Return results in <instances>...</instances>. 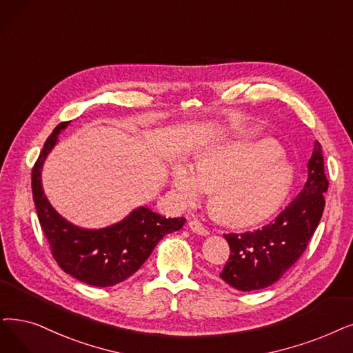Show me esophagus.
I'll list each match as a JSON object with an SVG mask.
<instances>
[{"instance_id": "obj_1", "label": "esophagus", "mask_w": 353, "mask_h": 353, "mask_svg": "<svg viewBox=\"0 0 353 353\" xmlns=\"http://www.w3.org/2000/svg\"><path fill=\"white\" fill-rule=\"evenodd\" d=\"M188 226H189L190 231H193V232H194V234H197V235L206 236V235L209 234V229H208L205 225H202V223L199 222V221H190Z\"/></svg>"}]
</instances>
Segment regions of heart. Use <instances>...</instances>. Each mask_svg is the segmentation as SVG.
Segmentation results:
<instances>
[{"instance_id": "heart-1", "label": "heart", "mask_w": 353, "mask_h": 353, "mask_svg": "<svg viewBox=\"0 0 353 353\" xmlns=\"http://www.w3.org/2000/svg\"><path fill=\"white\" fill-rule=\"evenodd\" d=\"M271 141L234 143L210 148L188 165L173 167L172 183L180 205L199 202L212 190L210 206L228 223L247 225L275 210L290 185V172Z\"/></svg>"}]
</instances>
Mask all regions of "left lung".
Returning <instances> with one entry per match:
<instances>
[{"label": "left lung", "instance_id": "1", "mask_svg": "<svg viewBox=\"0 0 353 353\" xmlns=\"http://www.w3.org/2000/svg\"><path fill=\"white\" fill-rule=\"evenodd\" d=\"M307 167L309 177L303 190L277 218L252 231L223 235L231 255L221 277L229 285L241 291L265 288L279 281L307 248L323 214L329 186L319 141Z\"/></svg>", "mask_w": 353, "mask_h": 353}]
</instances>
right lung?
Listing matches in <instances>:
<instances>
[{"instance_id":"add662e5","label":"right lung","mask_w":353,"mask_h":353,"mask_svg":"<svg viewBox=\"0 0 353 353\" xmlns=\"http://www.w3.org/2000/svg\"><path fill=\"white\" fill-rule=\"evenodd\" d=\"M68 122H60L46 140L32 170L33 201L43 234L57 265L73 279L95 287H110L139 270L159 241L179 231L185 218H164L147 208L135 209L117 225L89 231L65 221L52 208L41 188L40 168Z\"/></svg>"}]
</instances>
